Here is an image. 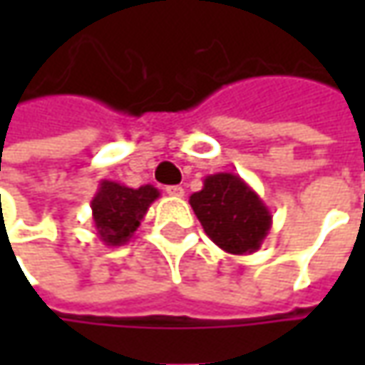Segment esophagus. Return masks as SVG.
Here are the masks:
<instances>
[{
  "mask_svg": "<svg viewBox=\"0 0 365 365\" xmlns=\"http://www.w3.org/2000/svg\"><path fill=\"white\" fill-rule=\"evenodd\" d=\"M166 192H168L170 197H175V199H180V197H185V189H182L180 185H173V187H166Z\"/></svg>",
  "mask_w": 365,
  "mask_h": 365,
  "instance_id": "34e87169",
  "label": "esophagus"
}]
</instances>
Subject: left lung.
<instances>
[{"label":"left lung","instance_id":"obj_1","mask_svg":"<svg viewBox=\"0 0 365 365\" xmlns=\"http://www.w3.org/2000/svg\"><path fill=\"white\" fill-rule=\"evenodd\" d=\"M189 203L211 242L227 254H254L272 227L270 209L233 173L205 176L203 189L192 192Z\"/></svg>","mask_w":365,"mask_h":365}]
</instances>
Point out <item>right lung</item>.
I'll return each instance as SVG.
<instances>
[{
	"mask_svg": "<svg viewBox=\"0 0 365 365\" xmlns=\"http://www.w3.org/2000/svg\"><path fill=\"white\" fill-rule=\"evenodd\" d=\"M158 197L160 190L152 185L130 189L115 180H101L91 201L97 237L106 245L128 244Z\"/></svg>",
	"mask_w": 365,
	"mask_h": 365,
	"instance_id": "add662e5",
	"label": "right lung"
}]
</instances>
